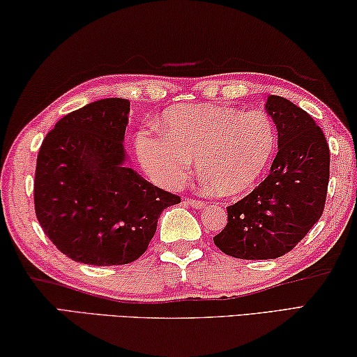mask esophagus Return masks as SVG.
Listing matches in <instances>:
<instances>
[{"mask_svg": "<svg viewBox=\"0 0 357 357\" xmlns=\"http://www.w3.org/2000/svg\"><path fill=\"white\" fill-rule=\"evenodd\" d=\"M184 203H188L189 206L195 208V209H200V208L205 206V202H202V200H195V199H184Z\"/></svg>", "mask_w": 357, "mask_h": 357, "instance_id": "34e87169", "label": "esophagus"}]
</instances>
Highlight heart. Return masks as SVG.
Returning <instances> with one entry per match:
<instances>
[{
    "label": "heart",
    "mask_w": 357,
    "mask_h": 357,
    "mask_svg": "<svg viewBox=\"0 0 357 357\" xmlns=\"http://www.w3.org/2000/svg\"><path fill=\"white\" fill-rule=\"evenodd\" d=\"M163 133L144 130L137 151L149 176L178 185L197 163L206 189L234 195L251 189L267 168L276 144V128L264 111L185 105L167 111Z\"/></svg>",
    "instance_id": "b5f03b06"
}]
</instances>
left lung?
<instances>
[{
  "label": "left lung",
  "instance_id": "8db88e82",
  "mask_svg": "<svg viewBox=\"0 0 357 357\" xmlns=\"http://www.w3.org/2000/svg\"><path fill=\"white\" fill-rule=\"evenodd\" d=\"M265 107L278 130V154L268 176L227 206V225L214 236V245L236 259L284 256L326 205L331 152L322 130L307 111L278 95H270Z\"/></svg>",
  "mask_w": 357,
  "mask_h": 357
}]
</instances>
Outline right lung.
<instances>
[{
    "label": "right lung",
    "mask_w": 357,
    "mask_h": 357,
    "mask_svg": "<svg viewBox=\"0 0 357 357\" xmlns=\"http://www.w3.org/2000/svg\"><path fill=\"white\" fill-rule=\"evenodd\" d=\"M128 112V100L93 101L61 117L39 149L36 218L76 262H133L148 250L163 209L181 203L127 165Z\"/></svg>",
    "instance_id": "obj_1"
}]
</instances>
